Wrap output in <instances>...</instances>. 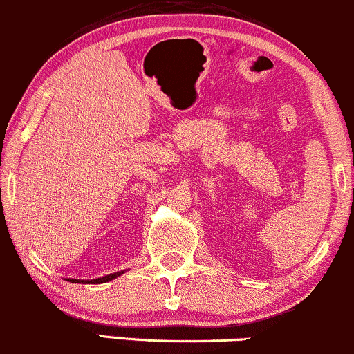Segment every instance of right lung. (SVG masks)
Returning <instances> with one entry per match:
<instances>
[{"label":"right lung","mask_w":354,"mask_h":354,"mask_svg":"<svg viewBox=\"0 0 354 354\" xmlns=\"http://www.w3.org/2000/svg\"><path fill=\"white\" fill-rule=\"evenodd\" d=\"M120 274H123V272H117V274L102 277V279H95V280H74V279H72L71 282H74V283H79V282H82V283H104V282H110V280H113L115 277H118Z\"/></svg>","instance_id":"1"}]
</instances>
